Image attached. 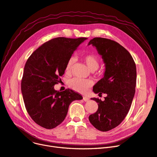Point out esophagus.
I'll return each instance as SVG.
<instances>
[{"instance_id": "1", "label": "esophagus", "mask_w": 157, "mask_h": 157, "mask_svg": "<svg viewBox=\"0 0 157 157\" xmlns=\"http://www.w3.org/2000/svg\"><path fill=\"white\" fill-rule=\"evenodd\" d=\"M83 99L85 102H88V101H89V98H87V97H86V96H84V97H83Z\"/></svg>"}]
</instances>
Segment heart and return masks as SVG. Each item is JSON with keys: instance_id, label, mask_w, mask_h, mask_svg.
I'll list each match as a JSON object with an SVG mask.
<instances>
[{"instance_id": "heart-1", "label": "heart", "mask_w": 157, "mask_h": 157, "mask_svg": "<svg viewBox=\"0 0 157 157\" xmlns=\"http://www.w3.org/2000/svg\"><path fill=\"white\" fill-rule=\"evenodd\" d=\"M81 58L90 71H94L98 69L99 66V60L97 56L92 54H87L85 55H83ZM75 61H76V59L74 57H71L68 59L65 67V72L66 74H69L72 72ZM102 73H103V70L99 71V74H102ZM68 84L75 91L80 93H85L92 85L93 83L90 79L74 78L70 79Z\"/></svg>"}]
</instances>
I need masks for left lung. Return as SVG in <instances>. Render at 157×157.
<instances>
[{
	"label": "left lung",
	"instance_id": "8db88e82",
	"mask_svg": "<svg viewBox=\"0 0 157 157\" xmlns=\"http://www.w3.org/2000/svg\"><path fill=\"white\" fill-rule=\"evenodd\" d=\"M90 44L96 47L106 67L104 77L94 86L93 91L107 96L103 101L92 98L98 103V109L88 119L98 130L107 132L121 123L131 107L137 81L136 65L130 53L113 40L96 37Z\"/></svg>",
	"mask_w": 157,
	"mask_h": 157
}]
</instances>
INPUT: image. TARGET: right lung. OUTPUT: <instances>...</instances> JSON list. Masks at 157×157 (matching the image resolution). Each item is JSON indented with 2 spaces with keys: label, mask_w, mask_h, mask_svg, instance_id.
Instances as JSON below:
<instances>
[{
  "label": "right lung",
  "mask_w": 157,
  "mask_h": 157,
  "mask_svg": "<svg viewBox=\"0 0 157 157\" xmlns=\"http://www.w3.org/2000/svg\"><path fill=\"white\" fill-rule=\"evenodd\" d=\"M86 38L58 37L34 51L25 63L21 90L26 110L37 124L52 129L64 121L69 106L81 95L71 89L54 90L61 82L66 63Z\"/></svg>",
  "instance_id": "1"
}]
</instances>
